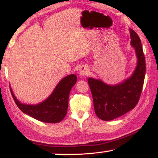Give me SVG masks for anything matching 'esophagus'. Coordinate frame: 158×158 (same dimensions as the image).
Listing matches in <instances>:
<instances>
[{
  "label": "esophagus",
  "instance_id": "34e87169",
  "mask_svg": "<svg viewBox=\"0 0 158 158\" xmlns=\"http://www.w3.org/2000/svg\"><path fill=\"white\" fill-rule=\"evenodd\" d=\"M79 75L81 77H85L89 73V69L86 66H81L79 69Z\"/></svg>",
  "mask_w": 158,
  "mask_h": 158
}]
</instances>
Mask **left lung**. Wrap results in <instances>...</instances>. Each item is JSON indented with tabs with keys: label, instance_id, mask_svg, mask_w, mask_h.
<instances>
[{
	"label": "left lung",
	"instance_id": "left-lung-1",
	"mask_svg": "<svg viewBox=\"0 0 158 158\" xmlns=\"http://www.w3.org/2000/svg\"><path fill=\"white\" fill-rule=\"evenodd\" d=\"M129 31L130 44L135 48L137 60L132 74L115 85L101 79L88 78L95 113L101 120L111 121L124 115L135 107L139 99L145 76V59L139 36L131 29Z\"/></svg>",
	"mask_w": 158,
	"mask_h": 158
}]
</instances>
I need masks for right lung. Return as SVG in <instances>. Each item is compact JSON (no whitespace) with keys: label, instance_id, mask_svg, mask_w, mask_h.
Listing matches in <instances>:
<instances>
[{"label":"right lung","instance_id":"1","mask_svg":"<svg viewBox=\"0 0 158 158\" xmlns=\"http://www.w3.org/2000/svg\"><path fill=\"white\" fill-rule=\"evenodd\" d=\"M77 82L75 74L69 75L60 81L53 91L44 101L36 104H27L19 101L13 92H10L16 105L23 113L45 123H58L65 116L68 108V98L70 90Z\"/></svg>","mask_w":158,"mask_h":158}]
</instances>
